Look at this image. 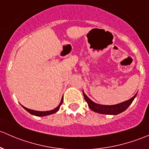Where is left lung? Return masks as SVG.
I'll list each match as a JSON object with an SVG mask.
<instances>
[{"mask_svg":"<svg viewBox=\"0 0 149 149\" xmlns=\"http://www.w3.org/2000/svg\"><path fill=\"white\" fill-rule=\"evenodd\" d=\"M136 95H135L133 97L129 99L128 100L124 101V102H121V103L117 104V105H100V104H97L92 101L87 95L85 93L83 92V95L85 97V100L86 102L88 104L89 108L93 110L94 112L96 113H101V114H106V115H118L119 113H122V112L125 111L130 105L132 103L133 100L136 97Z\"/></svg>","mask_w":149,"mask_h":149,"instance_id":"1","label":"left lung"}]
</instances>
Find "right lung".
Segmentation results:
<instances>
[{
	"label": "right lung",
	"mask_w": 149,
	"mask_h": 149,
	"mask_svg": "<svg viewBox=\"0 0 149 149\" xmlns=\"http://www.w3.org/2000/svg\"><path fill=\"white\" fill-rule=\"evenodd\" d=\"M62 102H63V97H62V100H61V102L59 103V105L56 107V108H54V110H49V111H36V110H31V109L26 108V107L23 106L22 107L25 109L26 111H28L29 113H31V115H33V116H49V115H51L53 114V113H55L56 112H57L59 110V108L60 106L62 105Z\"/></svg>",
	"instance_id": "obj_1"
}]
</instances>
